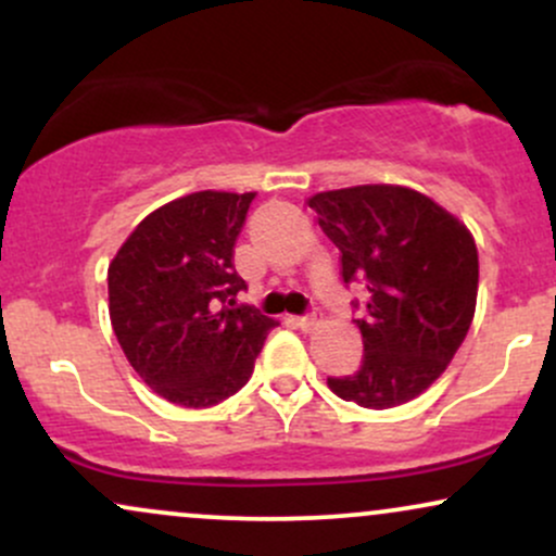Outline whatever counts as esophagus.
<instances>
[{
	"label": "esophagus",
	"instance_id": "1",
	"mask_svg": "<svg viewBox=\"0 0 556 556\" xmlns=\"http://www.w3.org/2000/svg\"><path fill=\"white\" fill-rule=\"evenodd\" d=\"M298 327L303 329V331H311L316 327V316H311V314H305V316H298Z\"/></svg>",
	"mask_w": 556,
	"mask_h": 556
}]
</instances>
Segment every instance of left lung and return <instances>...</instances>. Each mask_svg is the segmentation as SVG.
Instances as JSON below:
<instances>
[{"instance_id":"8db88e82","label":"left lung","mask_w":556,"mask_h":556,"mask_svg":"<svg viewBox=\"0 0 556 556\" xmlns=\"http://www.w3.org/2000/svg\"><path fill=\"white\" fill-rule=\"evenodd\" d=\"M340 248L344 285L363 282V363L331 376L337 397L387 410L426 392L455 358L478 295V251L457 216L402 185H355L308 198ZM358 308V303H353Z\"/></svg>"}]
</instances>
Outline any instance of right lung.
<instances>
[{"label":"right lung","mask_w":556,"mask_h":556,"mask_svg":"<svg viewBox=\"0 0 556 556\" xmlns=\"http://www.w3.org/2000/svg\"><path fill=\"white\" fill-rule=\"evenodd\" d=\"M253 198L201 190L164 203L132 229L106 271L125 358L175 405L212 407L245 387L277 327L235 303L245 290L232 264L235 242Z\"/></svg>","instance_id":"right-lung-1"}]
</instances>
